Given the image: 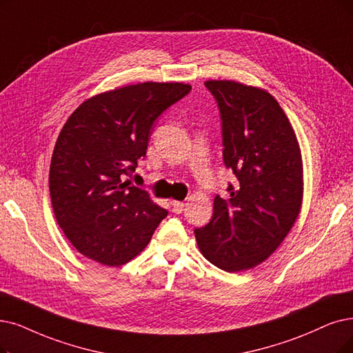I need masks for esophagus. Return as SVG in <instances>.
<instances>
[{
  "instance_id": "obj_1",
  "label": "esophagus",
  "mask_w": 353,
  "mask_h": 353,
  "mask_svg": "<svg viewBox=\"0 0 353 353\" xmlns=\"http://www.w3.org/2000/svg\"><path fill=\"white\" fill-rule=\"evenodd\" d=\"M171 204H172V211H174L175 214H181L182 211H184V208H185V204L182 203V201H172Z\"/></svg>"
}]
</instances>
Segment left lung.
<instances>
[{
  "label": "left lung",
  "mask_w": 353,
  "mask_h": 353,
  "mask_svg": "<svg viewBox=\"0 0 353 353\" xmlns=\"http://www.w3.org/2000/svg\"><path fill=\"white\" fill-rule=\"evenodd\" d=\"M220 110L223 161L237 184L214 199L210 223L195 229L207 261L223 271L258 266L283 243L303 204V161L297 136L275 98L229 79L205 81Z\"/></svg>",
  "instance_id": "8db88e82"
}]
</instances>
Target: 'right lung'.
<instances>
[{
  "instance_id": "1",
  "label": "right lung",
  "mask_w": 353,
  "mask_h": 353,
  "mask_svg": "<svg viewBox=\"0 0 353 353\" xmlns=\"http://www.w3.org/2000/svg\"><path fill=\"white\" fill-rule=\"evenodd\" d=\"M191 85L143 82L83 101L56 140L49 191L56 221L72 246L95 262L120 266L150 242L168 211L130 185L150 129Z\"/></svg>"
}]
</instances>
